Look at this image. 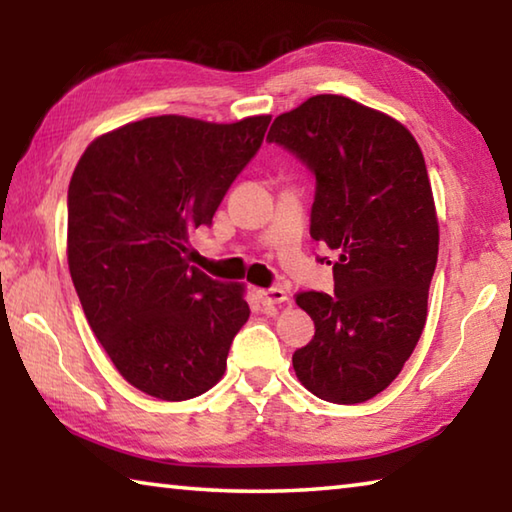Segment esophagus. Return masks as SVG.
Listing matches in <instances>:
<instances>
[{
    "instance_id": "esophagus-1",
    "label": "esophagus",
    "mask_w": 512,
    "mask_h": 512,
    "mask_svg": "<svg viewBox=\"0 0 512 512\" xmlns=\"http://www.w3.org/2000/svg\"><path fill=\"white\" fill-rule=\"evenodd\" d=\"M257 298L262 302L264 307L268 305H280V302L287 300V291L280 289V287H271V289H257Z\"/></svg>"
}]
</instances>
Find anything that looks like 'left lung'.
Segmentation results:
<instances>
[{
  "label": "left lung",
  "instance_id": "1",
  "mask_svg": "<svg viewBox=\"0 0 512 512\" xmlns=\"http://www.w3.org/2000/svg\"><path fill=\"white\" fill-rule=\"evenodd\" d=\"M266 142L311 171L309 235L339 253L334 296L296 298L316 332L293 352V370L320 400L366 402L400 375L427 320L438 262L427 164L400 121L339 94L275 117Z\"/></svg>",
  "mask_w": 512,
  "mask_h": 512
}]
</instances>
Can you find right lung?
<instances>
[{"instance_id":"right-lung-1","label":"right lung","mask_w":512,"mask_h":512,"mask_svg":"<svg viewBox=\"0 0 512 512\" xmlns=\"http://www.w3.org/2000/svg\"><path fill=\"white\" fill-rule=\"evenodd\" d=\"M268 124L149 117L97 137L76 164L69 273L94 336L146 395L189 400L223 377L250 309L239 284L189 266L187 241L212 225Z\"/></svg>"}]
</instances>
